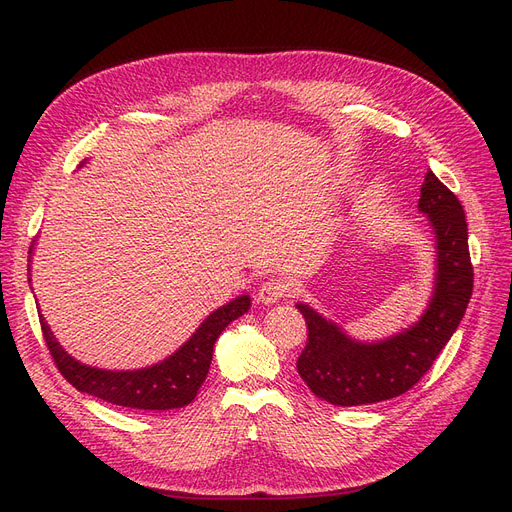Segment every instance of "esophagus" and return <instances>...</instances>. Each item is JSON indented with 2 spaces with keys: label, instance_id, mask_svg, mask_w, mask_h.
<instances>
[{
  "label": "esophagus",
  "instance_id": "1",
  "mask_svg": "<svg viewBox=\"0 0 512 512\" xmlns=\"http://www.w3.org/2000/svg\"><path fill=\"white\" fill-rule=\"evenodd\" d=\"M286 292H288V282L280 276H272L259 286L257 297L261 303L270 305V303H278L282 297H286Z\"/></svg>",
  "mask_w": 512,
  "mask_h": 512
}]
</instances>
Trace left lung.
<instances>
[{"mask_svg":"<svg viewBox=\"0 0 512 512\" xmlns=\"http://www.w3.org/2000/svg\"><path fill=\"white\" fill-rule=\"evenodd\" d=\"M419 209L429 215L438 245L436 292L419 324L386 342L359 344L307 305H297L307 324L299 375L313 394L332 405H373L411 390L434 365L467 311L473 263L465 209L432 170L421 184Z\"/></svg>","mask_w":512,"mask_h":512,"instance_id":"obj_1","label":"left lung"}]
</instances>
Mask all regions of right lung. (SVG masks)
<instances>
[{
  "label": "right lung",
  "mask_w": 512,
  "mask_h": 512,
  "mask_svg": "<svg viewBox=\"0 0 512 512\" xmlns=\"http://www.w3.org/2000/svg\"><path fill=\"white\" fill-rule=\"evenodd\" d=\"M251 307L249 294L213 311L184 346L164 363L139 371H105L74 361L51 336L43 317L41 330L49 355L64 378L80 392L97 396L118 407L141 411H168L193 402L207 378L213 344L230 321L245 315Z\"/></svg>",
  "instance_id": "add662e5"
}]
</instances>
